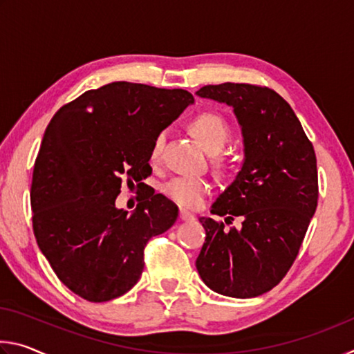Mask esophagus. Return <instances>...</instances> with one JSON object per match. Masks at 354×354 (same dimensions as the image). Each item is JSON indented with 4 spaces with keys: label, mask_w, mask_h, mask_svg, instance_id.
I'll return each instance as SVG.
<instances>
[{
    "label": "esophagus",
    "mask_w": 354,
    "mask_h": 354,
    "mask_svg": "<svg viewBox=\"0 0 354 354\" xmlns=\"http://www.w3.org/2000/svg\"><path fill=\"white\" fill-rule=\"evenodd\" d=\"M179 220H181V221H194L195 215L187 212V211H183V209H181V211H179Z\"/></svg>",
    "instance_id": "34e87169"
}]
</instances>
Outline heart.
<instances>
[{"instance_id":"heart-1","label":"heart","mask_w":354,"mask_h":354,"mask_svg":"<svg viewBox=\"0 0 354 354\" xmlns=\"http://www.w3.org/2000/svg\"><path fill=\"white\" fill-rule=\"evenodd\" d=\"M190 129L200 143L209 153H217L225 147L230 137V129L225 120L217 113L205 112L196 117L190 124ZM165 133L158 134L153 143V158L159 156L164 147ZM165 195L183 207H198L205 196L209 194V183L203 178L195 176H176L165 184Z\"/></svg>"}]
</instances>
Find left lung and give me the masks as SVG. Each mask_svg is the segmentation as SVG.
Listing matches in <instances>:
<instances>
[{
	"label": "left lung",
	"instance_id": "1",
	"mask_svg": "<svg viewBox=\"0 0 354 354\" xmlns=\"http://www.w3.org/2000/svg\"><path fill=\"white\" fill-rule=\"evenodd\" d=\"M196 95L230 106L242 131L241 170L211 212L200 217L206 231L196 270L209 289L232 298L272 290L289 272L319 198L313 143L289 103L267 87L225 82Z\"/></svg>",
	"mask_w": 354,
	"mask_h": 354
}]
</instances>
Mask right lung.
Wrapping results in <instances>:
<instances>
[{
    "mask_svg": "<svg viewBox=\"0 0 354 354\" xmlns=\"http://www.w3.org/2000/svg\"><path fill=\"white\" fill-rule=\"evenodd\" d=\"M194 97L183 88L111 82L62 106L34 164V236L57 278L76 295L109 301L133 289L143 248L170 230L178 207L148 192L133 214L115 206L122 183L143 184L158 134Z\"/></svg>",
    "mask_w": 354,
    "mask_h": 354,
    "instance_id": "1",
    "label": "right lung"
}]
</instances>
